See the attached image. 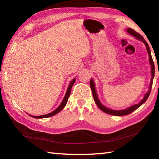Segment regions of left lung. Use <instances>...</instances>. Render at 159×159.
<instances>
[{"instance_id": "obj_1", "label": "left lung", "mask_w": 159, "mask_h": 159, "mask_svg": "<svg viewBox=\"0 0 159 159\" xmlns=\"http://www.w3.org/2000/svg\"><path fill=\"white\" fill-rule=\"evenodd\" d=\"M127 31L130 33V35H133L134 37H135L137 39H139L141 41H143V42L146 44V48H147V51L148 55H149V60H150V65H151V68H152V79H151V82H150V89L149 91H148V92L145 95L143 99L141 101V102L137 104H134V105L132 106L129 108H128L126 109H124V110H121V111H115V110H112V109H108V108H106L104 106H103L102 104L100 103V102L99 101L98 98V96H97V94H96V89H95V86H94V83L92 79H91L90 80V87H91V89H92V94H93V99L95 100V102L97 104V106L98 107L99 109L100 110H102L103 112L106 113L107 114H110V115H113V116H126V115H128L131 113L132 112H133L134 111H135L137 109H138L141 104H143L145 102H146V100L148 99V98L150 96V93L151 92V89H152V83H153V79H154V61L152 60V57L151 55V52H150V50L149 46H148V43L145 41L143 38L142 36H141L139 33H138L137 32H136L134 30H133V29H130V28H128L127 29Z\"/></svg>"}]
</instances>
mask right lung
I'll return each mask as SVG.
<instances>
[{
  "mask_svg": "<svg viewBox=\"0 0 159 159\" xmlns=\"http://www.w3.org/2000/svg\"><path fill=\"white\" fill-rule=\"evenodd\" d=\"M74 82H75V79H73L72 80V82L70 83V84L69 85V87L68 88H67V90L66 92V96L65 97H64V98L62 101V102L61 103V104L59 105V107L57 108V109H55L54 111H52V113H50L48 114H46V115H43V116H31V117H34V118H46V117H51V116H55V115L57 114L59 112H60L61 111L64 107L66 106V104L67 102V100H68V98L70 97V93H71V89H72V87L74 85Z\"/></svg>",
  "mask_w": 159,
  "mask_h": 159,
  "instance_id": "add662e5",
  "label": "right lung"
}]
</instances>
